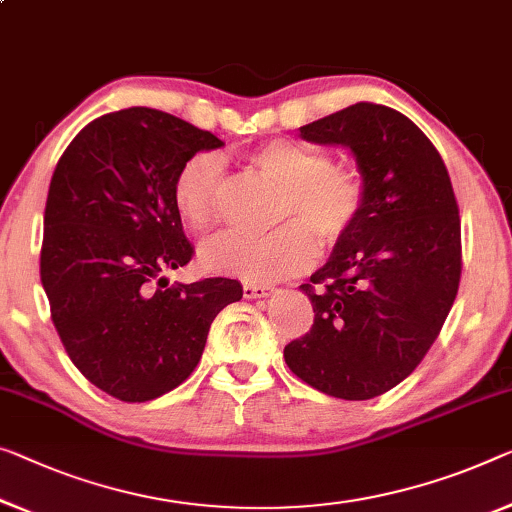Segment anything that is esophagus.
<instances>
[{"instance_id":"obj_1","label":"esophagus","mask_w":512,"mask_h":512,"mask_svg":"<svg viewBox=\"0 0 512 512\" xmlns=\"http://www.w3.org/2000/svg\"><path fill=\"white\" fill-rule=\"evenodd\" d=\"M269 294H273V287L269 285H253V282H246V285H243V296H246V299H264V296Z\"/></svg>"}]
</instances>
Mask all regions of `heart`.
I'll use <instances>...</instances> for the list:
<instances>
[{
	"label": "heart",
	"instance_id": "1",
	"mask_svg": "<svg viewBox=\"0 0 512 512\" xmlns=\"http://www.w3.org/2000/svg\"><path fill=\"white\" fill-rule=\"evenodd\" d=\"M253 170L280 186L276 220L285 225L262 236L218 234L204 243L200 262L207 271L232 273L250 282H271L308 269L317 242L338 246L361 223L368 190L352 167L333 165L329 154L294 140H271L248 154ZM223 195V160L195 154L174 179V209L190 230L204 232L218 220Z\"/></svg>",
	"mask_w": 512,
	"mask_h": 512
}]
</instances>
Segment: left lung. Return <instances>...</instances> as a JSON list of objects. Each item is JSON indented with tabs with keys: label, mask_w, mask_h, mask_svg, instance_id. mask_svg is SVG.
<instances>
[{
	"label": "left lung",
	"mask_w": 512,
	"mask_h": 512,
	"mask_svg": "<svg viewBox=\"0 0 512 512\" xmlns=\"http://www.w3.org/2000/svg\"><path fill=\"white\" fill-rule=\"evenodd\" d=\"M354 151L368 204L356 230L301 285L312 329L285 361L331 398L370 400L407 379L437 340L460 287L462 230L439 151L398 110L356 103L301 126Z\"/></svg>",
	"instance_id": "1"
}]
</instances>
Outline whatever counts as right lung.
I'll list each match as a JSON object with an SVG mask.
<instances>
[{"instance_id": "add662e5", "label": "right lung", "mask_w": 512, "mask_h": 512, "mask_svg": "<svg viewBox=\"0 0 512 512\" xmlns=\"http://www.w3.org/2000/svg\"><path fill=\"white\" fill-rule=\"evenodd\" d=\"M223 142L151 108L103 114L73 137L52 174L41 282L68 358L121 402L160 398L200 363L211 322L241 282L167 287L195 255L174 209V179Z\"/></svg>"}]
</instances>
